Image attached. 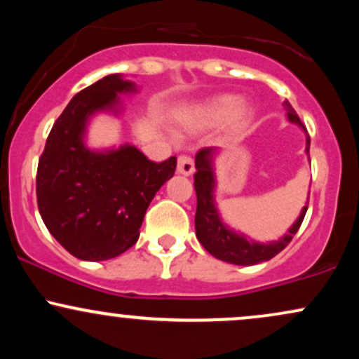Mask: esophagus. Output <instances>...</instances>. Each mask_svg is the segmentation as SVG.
Listing matches in <instances>:
<instances>
[{"label":"esophagus","mask_w":359,"mask_h":359,"mask_svg":"<svg viewBox=\"0 0 359 359\" xmlns=\"http://www.w3.org/2000/svg\"><path fill=\"white\" fill-rule=\"evenodd\" d=\"M177 172L185 177L194 174V160L191 156L179 155V158H177Z\"/></svg>","instance_id":"obj_1"}]
</instances>
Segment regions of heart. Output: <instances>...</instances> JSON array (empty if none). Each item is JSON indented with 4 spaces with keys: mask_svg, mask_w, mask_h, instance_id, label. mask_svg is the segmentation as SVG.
Instances as JSON below:
<instances>
[{
    "mask_svg": "<svg viewBox=\"0 0 359 359\" xmlns=\"http://www.w3.org/2000/svg\"><path fill=\"white\" fill-rule=\"evenodd\" d=\"M251 116L253 109L245 101H240V97L234 94H219L197 104L185 119V125L191 130H201L224 121L228 131L236 133L248 125Z\"/></svg>",
    "mask_w": 359,
    "mask_h": 359,
    "instance_id": "b5f03b06",
    "label": "heart"
}]
</instances>
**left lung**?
Masks as SVG:
<instances>
[{
    "mask_svg": "<svg viewBox=\"0 0 359 359\" xmlns=\"http://www.w3.org/2000/svg\"><path fill=\"white\" fill-rule=\"evenodd\" d=\"M287 109L288 121L294 123L306 131V151L309 155V147H311V138H309L306 126L302 125L297 113L290 106V102H283ZM217 154V148H203L197 151L196 155V168L197 172L194 174V187L197 194V209H196V236L201 245L204 246L212 257L222 262L233 263V265H257V263L269 262L278 255L295 233L299 231L300 224H302L304 216L307 212V204L302 208V212L297 217V221L292 224L285 236L280 238L278 241L271 243H258L248 240L245 234L233 231L231 228L224 224L219 216V211L216 208V201H214V189H216V175H214L212 160L214 155Z\"/></svg>",
    "mask_w": 359,
    "mask_h": 359,
    "instance_id": "left-lung-1",
    "label": "left lung"
}]
</instances>
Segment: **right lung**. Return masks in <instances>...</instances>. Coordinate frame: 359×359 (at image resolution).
<instances>
[{"mask_svg": "<svg viewBox=\"0 0 359 359\" xmlns=\"http://www.w3.org/2000/svg\"><path fill=\"white\" fill-rule=\"evenodd\" d=\"M137 93L135 82L109 74L72 97L53 123L36 170V203L47 229L69 253L102 262L138 241L155 194L174 177L177 158L148 160L137 147H86L89 119L119 113V94Z\"/></svg>", "mask_w": 359, "mask_h": 359, "instance_id": "obj_1", "label": "right lung"}]
</instances>
